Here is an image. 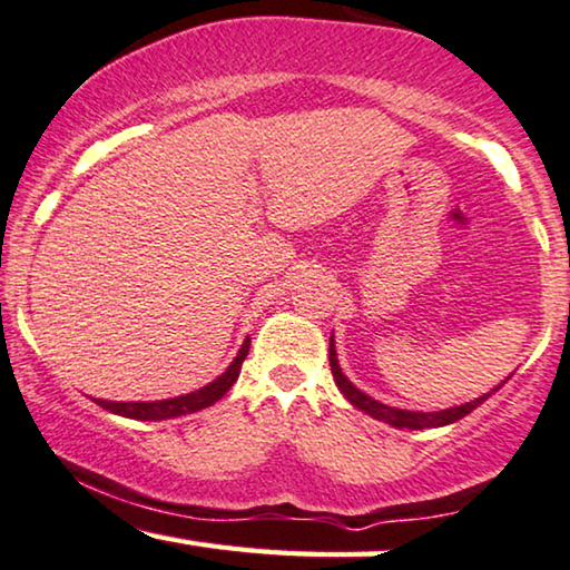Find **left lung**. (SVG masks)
I'll use <instances>...</instances> for the list:
<instances>
[{"label":"left lung","instance_id":"1","mask_svg":"<svg viewBox=\"0 0 570 570\" xmlns=\"http://www.w3.org/2000/svg\"><path fill=\"white\" fill-rule=\"evenodd\" d=\"M330 365H332V376H334V381H337L340 392L345 394L357 410L368 412L371 417L384 420V423L394 425V428H407V431H423V428H439V425L456 423V420L470 415V412L478 407V404H482L490 396V394L480 396V400L466 402V404H462V407H451V410H441V412H407V410L386 407V404H381L376 400H371V396H365L363 392H357V389L350 384L345 376H342L340 363H337V353H334V342L332 340H330Z\"/></svg>","mask_w":570,"mask_h":570}]
</instances>
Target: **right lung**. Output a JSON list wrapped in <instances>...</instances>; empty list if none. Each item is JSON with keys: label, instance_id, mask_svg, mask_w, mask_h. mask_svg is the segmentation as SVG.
Returning <instances> with one entry per match:
<instances>
[{"label": "right lung", "instance_id": "obj_1", "mask_svg": "<svg viewBox=\"0 0 570 570\" xmlns=\"http://www.w3.org/2000/svg\"><path fill=\"white\" fill-rule=\"evenodd\" d=\"M248 345H252V340L244 342V347L238 350L236 361L228 365V371H225L220 379H215L213 384L202 386L199 392H191L186 396H174V400H160V402H106V400H96V402L104 410L114 412V415H124L131 420H168V417H181V415H189V412L205 410L209 404L220 400V396L236 384L240 365H244L248 355Z\"/></svg>", "mask_w": 570, "mask_h": 570}]
</instances>
